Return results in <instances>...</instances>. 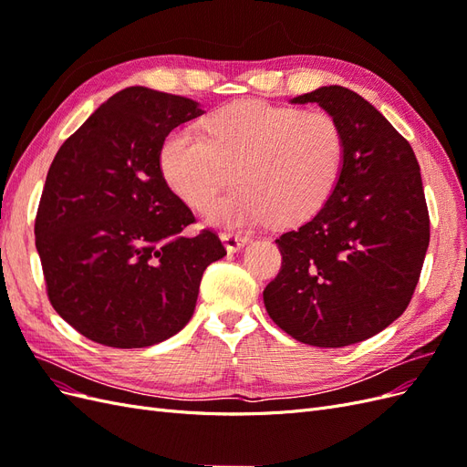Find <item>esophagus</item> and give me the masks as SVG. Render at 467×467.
<instances>
[{"label": "esophagus", "mask_w": 467, "mask_h": 467, "mask_svg": "<svg viewBox=\"0 0 467 467\" xmlns=\"http://www.w3.org/2000/svg\"><path fill=\"white\" fill-rule=\"evenodd\" d=\"M220 237H222V242H223L225 249H228L230 253L239 251V249H242L244 245H247V242H249V237H247V235L234 234V232H223Z\"/></svg>", "instance_id": "1"}]
</instances>
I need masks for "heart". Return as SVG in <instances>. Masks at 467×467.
Returning a JSON list of instances; mask_svg holds the SVG:
<instances>
[{
    "mask_svg": "<svg viewBox=\"0 0 467 467\" xmlns=\"http://www.w3.org/2000/svg\"><path fill=\"white\" fill-rule=\"evenodd\" d=\"M345 158L347 138L331 112L245 99L212 112L204 134L194 126L169 132L160 169L192 210H206L235 169L239 185L208 212L214 223H296L329 201Z\"/></svg>",
    "mask_w": 467,
    "mask_h": 467,
    "instance_id": "1",
    "label": "heart"
}]
</instances>
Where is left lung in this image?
<instances>
[{"mask_svg":"<svg viewBox=\"0 0 467 467\" xmlns=\"http://www.w3.org/2000/svg\"><path fill=\"white\" fill-rule=\"evenodd\" d=\"M292 103H319L341 122L347 158L329 201L285 232L280 273L265 307L296 341L337 348L386 329L411 302L431 239L411 144L358 93L319 88Z\"/></svg>","mask_w":467,"mask_h":467,"instance_id":"left-lung-1","label":"left lung"}]
</instances>
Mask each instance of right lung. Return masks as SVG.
I'll return each mask as SVG.
<instances>
[{
	"instance_id": "add662e5",
	"label": "right lung",
	"mask_w": 467,
	"mask_h": 467,
	"mask_svg": "<svg viewBox=\"0 0 467 467\" xmlns=\"http://www.w3.org/2000/svg\"><path fill=\"white\" fill-rule=\"evenodd\" d=\"M202 115L192 99L126 88L60 146L35 218L52 307L76 331L142 348L192 317L204 268L225 255L216 232L185 235L191 208L160 169L165 136Z\"/></svg>"
}]
</instances>
